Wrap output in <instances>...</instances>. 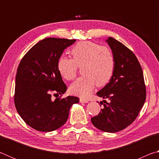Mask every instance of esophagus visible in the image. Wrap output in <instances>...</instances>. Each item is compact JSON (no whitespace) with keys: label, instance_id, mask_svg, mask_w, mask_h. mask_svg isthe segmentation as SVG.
Instances as JSON below:
<instances>
[{"label":"esophagus","instance_id":"34e87169","mask_svg":"<svg viewBox=\"0 0 159 159\" xmlns=\"http://www.w3.org/2000/svg\"><path fill=\"white\" fill-rule=\"evenodd\" d=\"M80 103H88V100L86 99H83V98H80Z\"/></svg>","mask_w":159,"mask_h":159}]
</instances>
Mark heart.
I'll return each instance as SVG.
<instances>
[{
    "label": "heart",
    "instance_id": "1",
    "mask_svg": "<svg viewBox=\"0 0 159 159\" xmlns=\"http://www.w3.org/2000/svg\"><path fill=\"white\" fill-rule=\"evenodd\" d=\"M72 58L60 57L58 71L67 80L76 78L79 67H82L83 76L70 86V92L80 98H86L95 88L105 85L109 81L114 69V57L109 48L99 46L95 43L85 41L71 48Z\"/></svg>",
    "mask_w": 159,
    "mask_h": 159
}]
</instances>
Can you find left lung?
<instances>
[{
	"mask_svg": "<svg viewBox=\"0 0 159 159\" xmlns=\"http://www.w3.org/2000/svg\"><path fill=\"white\" fill-rule=\"evenodd\" d=\"M107 42L114 57V69L109 83L97 93L105 99V104L100 102L103 109L91 118V121L102 131L116 133L127 128L138 117L146 99V85L134 54L114 38L109 37Z\"/></svg>",
	"mask_w": 159,
	"mask_h": 159,
	"instance_id": "8db88e82",
	"label": "left lung"
}]
</instances>
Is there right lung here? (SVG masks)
<instances>
[{
  "label": "right lung",
  "instance_id": "1",
  "mask_svg": "<svg viewBox=\"0 0 159 159\" xmlns=\"http://www.w3.org/2000/svg\"><path fill=\"white\" fill-rule=\"evenodd\" d=\"M75 39L47 38L34 45L21 59L15 79L16 109L28 125L41 132L57 130L66 123L77 97L61 99L66 90L57 62ZM61 94L55 101L52 95Z\"/></svg>",
  "mask_w": 159,
  "mask_h": 159
}]
</instances>
